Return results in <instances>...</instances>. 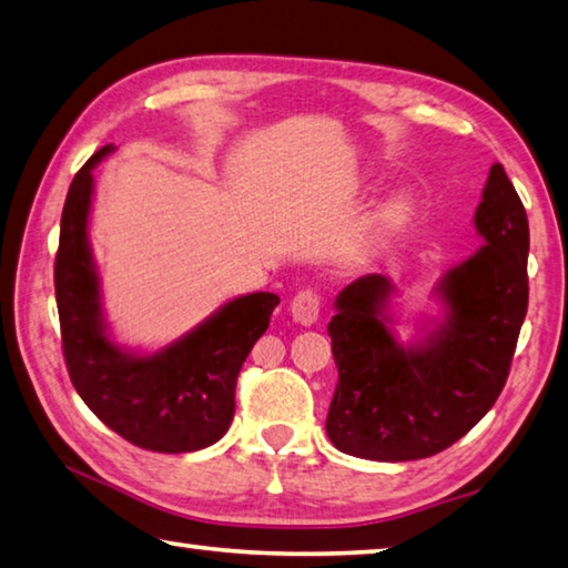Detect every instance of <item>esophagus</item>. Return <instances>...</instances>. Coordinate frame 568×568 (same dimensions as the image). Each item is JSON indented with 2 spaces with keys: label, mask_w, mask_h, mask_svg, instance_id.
Instances as JSON below:
<instances>
[{
  "label": "esophagus",
  "mask_w": 568,
  "mask_h": 568,
  "mask_svg": "<svg viewBox=\"0 0 568 568\" xmlns=\"http://www.w3.org/2000/svg\"><path fill=\"white\" fill-rule=\"evenodd\" d=\"M291 313L295 323L313 325L320 317V295L313 291V287H303V291H297V295L291 303Z\"/></svg>",
  "instance_id": "obj_1"
}]
</instances>
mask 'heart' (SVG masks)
Instances as JSON below:
<instances>
[{"label":"heart","instance_id":"obj_1","mask_svg":"<svg viewBox=\"0 0 568 568\" xmlns=\"http://www.w3.org/2000/svg\"><path fill=\"white\" fill-rule=\"evenodd\" d=\"M407 213H409V201L405 195H395V199H389L379 205L377 221L383 225H397L407 219Z\"/></svg>","mask_w":568,"mask_h":568}]
</instances>
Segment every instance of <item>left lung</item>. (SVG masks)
<instances>
[{
    "label": "left lung",
    "mask_w": 568,
    "mask_h": 568,
    "mask_svg": "<svg viewBox=\"0 0 568 568\" xmlns=\"http://www.w3.org/2000/svg\"><path fill=\"white\" fill-rule=\"evenodd\" d=\"M474 229L484 245L439 281L445 320L419 343L392 333L385 275L357 277L337 295L327 333L339 379L325 429L345 455L432 457L497 402L529 305V221L501 163L489 169Z\"/></svg>",
    "instance_id": "obj_1"
}]
</instances>
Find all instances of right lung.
<instances>
[{
    "mask_svg": "<svg viewBox=\"0 0 568 568\" xmlns=\"http://www.w3.org/2000/svg\"><path fill=\"white\" fill-rule=\"evenodd\" d=\"M99 149L79 169L61 211L54 291L71 385L87 407L131 445L183 455L219 442L235 412V383L281 297L251 293L219 307L159 353L139 355L109 337L101 311L89 213Z\"/></svg>",
    "mask_w": 568,
    "mask_h": 568,
    "instance_id": "add662e5",
    "label": "right lung"
}]
</instances>
